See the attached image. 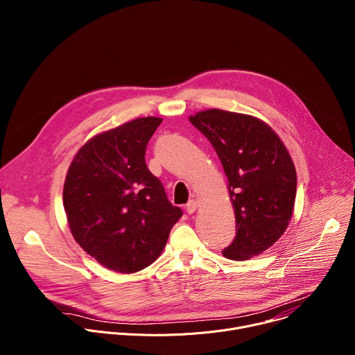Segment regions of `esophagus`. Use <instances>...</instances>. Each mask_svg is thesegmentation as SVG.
Here are the masks:
<instances>
[{
  "label": "esophagus",
  "instance_id": "34e87169",
  "mask_svg": "<svg viewBox=\"0 0 355 355\" xmlns=\"http://www.w3.org/2000/svg\"><path fill=\"white\" fill-rule=\"evenodd\" d=\"M198 207H199V205H198V202L192 199V200H189L188 204H187V212L191 215V214H193V212L198 209Z\"/></svg>",
  "mask_w": 355,
  "mask_h": 355
}]
</instances>
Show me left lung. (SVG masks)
Masks as SVG:
<instances>
[{
    "instance_id": "1",
    "label": "left lung",
    "mask_w": 355,
    "mask_h": 355,
    "mask_svg": "<svg viewBox=\"0 0 355 355\" xmlns=\"http://www.w3.org/2000/svg\"><path fill=\"white\" fill-rule=\"evenodd\" d=\"M189 122L212 143L227 177L236 237L222 254L244 261L268 250L293 214L296 170L289 151L264 121L223 110H207Z\"/></svg>"
}]
</instances>
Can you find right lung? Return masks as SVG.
<instances>
[{
    "instance_id": "right-lung-1",
    "label": "right lung",
    "mask_w": 355,
    "mask_h": 355,
    "mask_svg": "<svg viewBox=\"0 0 355 355\" xmlns=\"http://www.w3.org/2000/svg\"><path fill=\"white\" fill-rule=\"evenodd\" d=\"M147 116L91 137L74 156L63 188L70 232L101 266L122 274L153 264L182 216L146 166V146L162 123Z\"/></svg>"
}]
</instances>
